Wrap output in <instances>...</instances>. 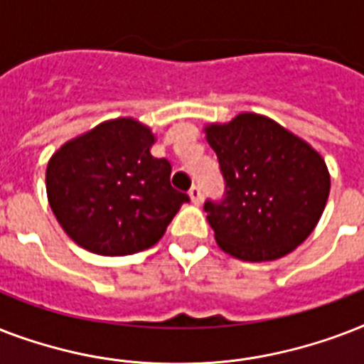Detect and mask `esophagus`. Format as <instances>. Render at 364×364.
Returning <instances> with one entry per match:
<instances>
[{"label":"esophagus","instance_id":"1","mask_svg":"<svg viewBox=\"0 0 364 364\" xmlns=\"http://www.w3.org/2000/svg\"><path fill=\"white\" fill-rule=\"evenodd\" d=\"M188 196H191V200H193V204L198 205L200 202H202V188H200L198 185H193L191 191H188Z\"/></svg>","mask_w":364,"mask_h":364}]
</instances>
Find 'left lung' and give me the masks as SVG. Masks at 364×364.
Listing matches in <instances>:
<instances>
[{
  "instance_id": "obj_1",
  "label": "left lung",
  "mask_w": 364,
  "mask_h": 364,
  "mask_svg": "<svg viewBox=\"0 0 364 364\" xmlns=\"http://www.w3.org/2000/svg\"><path fill=\"white\" fill-rule=\"evenodd\" d=\"M225 194L204 211L225 253L260 262L299 247L327 204L331 177L321 154L283 126L255 113L211 124Z\"/></svg>"
}]
</instances>
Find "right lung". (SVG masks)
<instances>
[{
  "instance_id": "right-lung-1",
  "label": "right lung",
  "mask_w": 364,
  "mask_h": 364,
  "mask_svg": "<svg viewBox=\"0 0 364 364\" xmlns=\"http://www.w3.org/2000/svg\"><path fill=\"white\" fill-rule=\"evenodd\" d=\"M154 136L134 119L102 122L71 139L47 166V196L75 243L105 257L159 242L188 194L171 187V164L154 159Z\"/></svg>"
}]
</instances>
